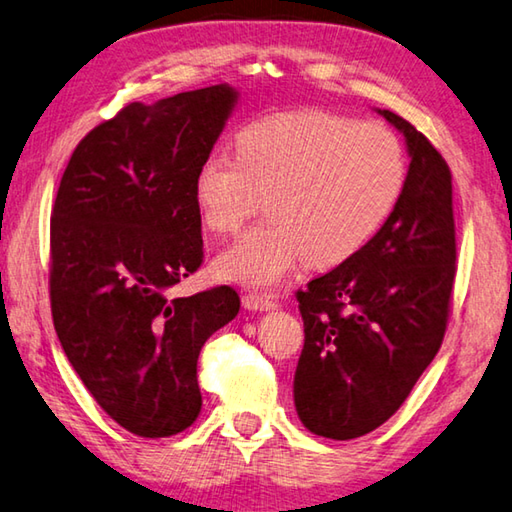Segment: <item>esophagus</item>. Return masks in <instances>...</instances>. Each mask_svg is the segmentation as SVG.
<instances>
[{
    "label": "esophagus",
    "instance_id": "1",
    "mask_svg": "<svg viewBox=\"0 0 512 512\" xmlns=\"http://www.w3.org/2000/svg\"><path fill=\"white\" fill-rule=\"evenodd\" d=\"M242 306H245L247 310L251 312H267V310H274L279 308V303H276L274 297H270V294H261V292H249L242 297Z\"/></svg>",
    "mask_w": 512,
    "mask_h": 512
}]
</instances>
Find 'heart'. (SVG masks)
<instances>
[{
    "instance_id": "1",
    "label": "heart",
    "mask_w": 512,
    "mask_h": 512,
    "mask_svg": "<svg viewBox=\"0 0 512 512\" xmlns=\"http://www.w3.org/2000/svg\"><path fill=\"white\" fill-rule=\"evenodd\" d=\"M407 182L400 139L387 125L326 110L270 114L233 137V157L211 152L193 177L206 229L231 236L270 213L215 261L227 281L267 288L301 261H351L382 229Z\"/></svg>"
}]
</instances>
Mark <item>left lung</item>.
<instances>
[{"instance_id": "1", "label": "left lung", "mask_w": 512, "mask_h": 512, "mask_svg": "<svg viewBox=\"0 0 512 512\" xmlns=\"http://www.w3.org/2000/svg\"><path fill=\"white\" fill-rule=\"evenodd\" d=\"M405 134V188L382 229L351 261L297 292L303 351L294 405L312 434L348 441L396 414L443 344L456 274L452 173L423 132Z\"/></svg>"}]
</instances>
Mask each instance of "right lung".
<instances>
[{"instance_id":"1","label":"right lung","mask_w":512,"mask_h":512,"mask_svg":"<svg viewBox=\"0 0 512 512\" xmlns=\"http://www.w3.org/2000/svg\"><path fill=\"white\" fill-rule=\"evenodd\" d=\"M236 101L213 85L125 105L78 143L51 211L60 344L105 414L143 438L195 423L197 357L240 310L229 285L170 297L202 265L193 177Z\"/></svg>"}]
</instances>
